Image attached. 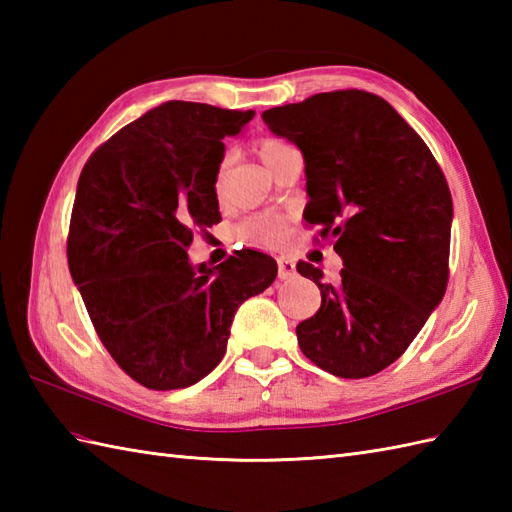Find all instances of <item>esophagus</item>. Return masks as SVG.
Segmentation results:
<instances>
[{"label":"esophagus","instance_id":"obj_1","mask_svg":"<svg viewBox=\"0 0 512 512\" xmlns=\"http://www.w3.org/2000/svg\"><path fill=\"white\" fill-rule=\"evenodd\" d=\"M277 268H279V279H290L295 275V262L290 257H277Z\"/></svg>","mask_w":512,"mask_h":512}]
</instances>
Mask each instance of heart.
<instances>
[{
  "label": "heart",
  "mask_w": 512,
  "mask_h": 512,
  "mask_svg": "<svg viewBox=\"0 0 512 512\" xmlns=\"http://www.w3.org/2000/svg\"><path fill=\"white\" fill-rule=\"evenodd\" d=\"M255 151L257 156L262 158L264 165L275 171L277 165L286 156H290L292 149L286 140L275 138V136H262L255 140ZM226 165H228V158L224 156L220 162H217L215 173H213V193L215 198H224V187H226ZM239 237L244 239L248 244H266V246H277L286 239L288 235V222L284 217L273 215V213H259L248 217L237 228Z\"/></svg>",
  "instance_id": "b5f03b06"
}]
</instances>
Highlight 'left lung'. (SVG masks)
I'll return each instance as SVG.
<instances>
[{
    "label": "left lung",
    "instance_id": "left-lung-1",
    "mask_svg": "<svg viewBox=\"0 0 512 512\" xmlns=\"http://www.w3.org/2000/svg\"><path fill=\"white\" fill-rule=\"evenodd\" d=\"M262 118L301 149L310 195L303 220L332 239L345 266L328 284L319 268L297 264L321 290L319 312L297 325L301 352L339 378L383 372L447 292V178L424 140L376 94L321 92Z\"/></svg>",
    "mask_w": 512,
    "mask_h": 512
}]
</instances>
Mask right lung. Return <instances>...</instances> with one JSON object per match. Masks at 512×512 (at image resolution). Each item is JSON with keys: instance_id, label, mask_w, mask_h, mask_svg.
Here are the masks:
<instances>
[{"instance_id": "obj_1", "label": "right lung", "mask_w": 512, "mask_h": 512, "mask_svg": "<svg viewBox=\"0 0 512 512\" xmlns=\"http://www.w3.org/2000/svg\"><path fill=\"white\" fill-rule=\"evenodd\" d=\"M253 110L171 101L96 147L70 217L68 266L105 350L147 389L198 383L222 361L239 303L277 262L242 248L215 270L189 264L195 231L220 222L213 173Z\"/></svg>"}]
</instances>
